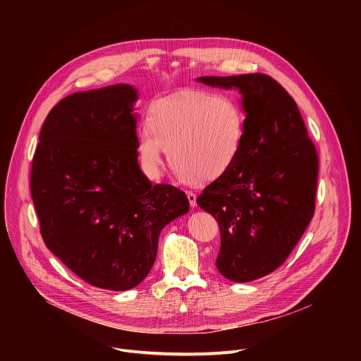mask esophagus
I'll use <instances>...</instances> for the list:
<instances>
[{"label":"esophagus","mask_w":361,"mask_h":361,"mask_svg":"<svg viewBox=\"0 0 361 361\" xmlns=\"http://www.w3.org/2000/svg\"><path fill=\"white\" fill-rule=\"evenodd\" d=\"M187 198L190 201L191 207H195V205H197V195L192 191H187Z\"/></svg>","instance_id":"esophagus-1"}]
</instances>
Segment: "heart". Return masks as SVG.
<instances>
[{"mask_svg": "<svg viewBox=\"0 0 361 361\" xmlns=\"http://www.w3.org/2000/svg\"><path fill=\"white\" fill-rule=\"evenodd\" d=\"M148 130L138 135V157L149 178L160 174L163 152L187 183H212L224 176L238 159L245 117L227 94L187 90L154 102Z\"/></svg>", "mask_w": 361, "mask_h": 361, "instance_id": "obj_1", "label": "heart"}]
</instances>
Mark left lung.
Wrapping results in <instances>:
<instances>
[{
    "mask_svg": "<svg viewBox=\"0 0 361 361\" xmlns=\"http://www.w3.org/2000/svg\"><path fill=\"white\" fill-rule=\"evenodd\" d=\"M197 81L241 94L245 133L238 159L202 190L197 204L220 227L219 271L235 283L252 281L286 262L314 216L317 151L295 101L271 77Z\"/></svg>",
    "mask_w": 361,
    "mask_h": 361,
    "instance_id": "1",
    "label": "left lung"
}]
</instances>
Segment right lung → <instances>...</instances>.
I'll list each match as a JSON object with an SVG mask.
<instances>
[{
	"label": "right lung",
	"mask_w": 361,
	"mask_h": 361,
	"mask_svg": "<svg viewBox=\"0 0 361 361\" xmlns=\"http://www.w3.org/2000/svg\"><path fill=\"white\" fill-rule=\"evenodd\" d=\"M133 85L74 92L42 124L31 195L48 250L88 284L138 286L156 262L161 230L190 210L187 195L138 166Z\"/></svg>",
	"instance_id": "add662e5"
}]
</instances>
